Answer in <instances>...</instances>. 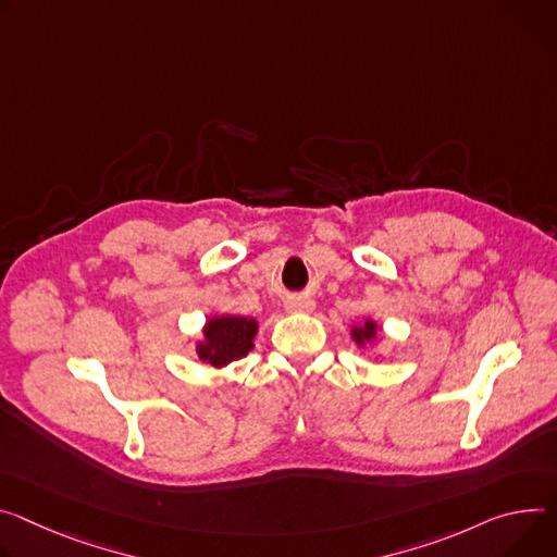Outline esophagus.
I'll return each mask as SVG.
<instances>
[{
	"label": "esophagus",
	"instance_id": "esophagus-1",
	"mask_svg": "<svg viewBox=\"0 0 557 557\" xmlns=\"http://www.w3.org/2000/svg\"><path fill=\"white\" fill-rule=\"evenodd\" d=\"M286 309L288 311H301V313H309L315 309V301L309 297H290L286 301Z\"/></svg>",
	"mask_w": 557,
	"mask_h": 557
}]
</instances>
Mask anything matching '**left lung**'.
Masks as SVG:
<instances>
[{
  "label": "left lung",
  "mask_w": 557,
  "mask_h": 557,
  "mask_svg": "<svg viewBox=\"0 0 557 557\" xmlns=\"http://www.w3.org/2000/svg\"><path fill=\"white\" fill-rule=\"evenodd\" d=\"M375 333H377V326L373 322H367L362 329H352V339L358 344H364V339L375 337Z\"/></svg>",
  "instance_id": "left-lung-1"
}]
</instances>
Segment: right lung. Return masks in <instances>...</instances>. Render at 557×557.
<instances>
[{
  "instance_id": "right-lung-1",
  "label": "right lung",
  "mask_w": 557,
  "mask_h": 557,
  "mask_svg": "<svg viewBox=\"0 0 557 557\" xmlns=\"http://www.w3.org/2000/svg\"><path fill=\"white\" fill-rule=\"evenodd\" d=\"M258 333L256 320L246 318H213L209 320L205 329L207 342L197 346L199 358L213 364V367H226L233 360H239L242 356L252 348V337Z\"/></svg>"
}]
</instances>
